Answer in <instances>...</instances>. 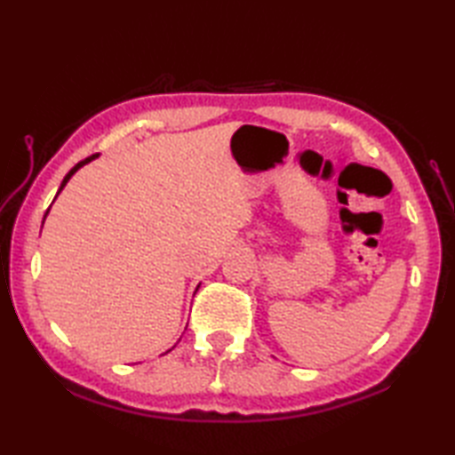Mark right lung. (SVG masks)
Returning <instances> with one entry per match:
<instances>
[{"mask_svg":"<svg viewBox=\"0 0 455 455\" xmlns=\"http://www.w3.org/2000/svg\"><path fill=\"white\" fill-rule=\"evenodd\" d=\"M98 156H100V154H92V156H90V158H85V160H82V162H78V164H76V166H74V168H72L70 172H68V173H66V176H64V180H62V183H60V189H58V193H56V197H58V196H60V191H62V189L66 188V183H68V181H70V178L74 176V173H76V172H78L80 168H84V166H85V164H90L92 160H95V158H98ZM56 197H54V199H56ZM48 211H51V207H48V209H46V212H44V219H46V215H48ZM44 219H43V222H44ZM168 352H170V350H168Z\"/></svg>","mask_w":455,"mask_h":455,"instance_id":"obj_1","label":"right lung"}]
</instances>
